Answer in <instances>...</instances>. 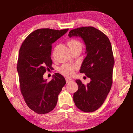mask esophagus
I'll use <instances>...</instances> for the list:
<instances>
[{"mask_svg":"<svg viewBox=\"0 0 133 133\" xmlns=\"http://www.w3.org/2000/svg\"><path fill=\"white\" fill-rule=\"evenodd\" d=\"M65 80H66V83H69V82H70L71 81H72V80H73V79H71V78H65Z\"/></svg>","mask_w":133,"mask_h":133,"instance_id":"obj_1","label":"esophagus"}]
</instances>
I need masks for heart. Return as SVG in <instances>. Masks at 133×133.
Wrapping results in <instances>:
<instances>
[{
	"label": "heart",
	"mask_w": 133,
	"mask_h": 133,
	"mask_svg": "<svg viewBox=\"0 0 133 133\" xmlns=\"http://www.w3.org/2000/svg\"><path fill=\"white\" fill-rule=\"evenodd\" d=\"M68 45L69 46L70 49H75V48H81L82 49V45L81 43L77 40H70L68 42ZM76 69L75 66L70 65H64L62 66L59 69L60 71L63 75L65 76H71L74 73V71Z\"/></svg>",
	"instance_id": "obj_1"
}]
</instances>
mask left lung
I'll use <instances>...</instances> for the list:
<instances>
[{
    "label": "left lung",
    "instance_id": "1",
    "mask_svg": "<svg viewBox=\"0 0 133 133\" xmlns=\"http://www.w3.org/2000/svg\"><path fill=\"white\" fill-rule=\"evenodd\" d=\"M68 36L79 37L85 44L87 57L79 71L91 80L87 85L80 79L75 80L78 90L74 93V102L83 111H94L102 105L112 85L114 59L110 42L107 35L92 26L71 30Z\"/></svg>",
    "mask_w": 133,
    "mask_h": 133
}]
</instances>
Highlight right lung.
<instances>
[{"label": "right lung", "mask_w": 133, "mask_h": 133, "mask_svg": "<svg viewBox=\"0 0 133 133\" xmlns=\"http://www.w3.org/2000/svg\"><path fill=\"white\" fill-rule=\"evenodd\" d=\"M68 31L40 29L32 32L20 48L17 71L20 88L27 105L38 114L53 110L58 97L66 82L64 76L55 73L50 82L43 78L51 68V45Z\"/></svg>", "instance_id": "1"}]
</instances>
